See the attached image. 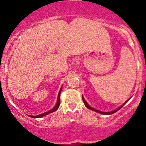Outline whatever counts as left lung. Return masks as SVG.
<instances>
[{"mask_svg": "<svg viewBox=\"0 0 146 146\" xmlns=\"http://www.w3.org/2000/svg\"><path fill=\"white\" fill-rule=\"evenodd\" d=\"M82 99H83V101H84V104H85V105H86V106L87 107V108H89V109H90V110H94V111H96V112H99V113H101V114H113V113H114V112H117L118 110H120L121 109V108H122V107L124 106L125 105V103H127V101H126V102H125V104H123V105H122V106H120V107H119V108H117V109H116V110H114V111H112V112H101V111H100V110H96V109H94V108H92L91 106H90L89 105H88V103H87L86 102V100H85V99L84 98V97L82 96Z\"/></svg>", "mask_w": 146, "mask_h": 146, "instance_id": "8db88e82", "label": "left lung"}]
</instances>
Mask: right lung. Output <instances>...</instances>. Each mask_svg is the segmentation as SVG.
Wrapping results in <instances>:
<instances>
[{"label":"right lung","mask_w":146,"mask_h":146,"mask_svg":"<svg viewBox=\"0 0 146 146\" xmlns=\"http://www.w3.org/2000/svg\"><path fill=\"white\" fill-rule=\"evenodd\" d=\"M61 90H62V88H60V91H59V93H58V98H57L56 104L55 105V106L52 108V109L50 110H49L48 112H45V113L40 114V115H38V116H29V117H32V118H40V117H44V116H45V115H47V114L51 113V112H53L56 111V110L58 108V107H59V105H60V92H61Z\"/></svg>","instance_id":"right-lung-1"}]
</instances>
